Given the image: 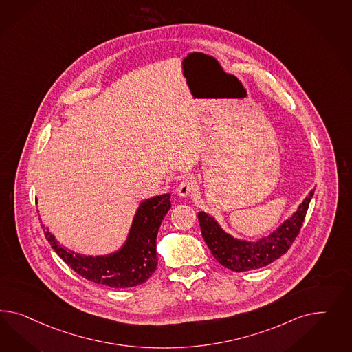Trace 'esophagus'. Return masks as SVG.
<instances>
[{
  "label": "esophagus",
  "mask_w": 352,
  "mask_h": 352,
  "mask_svg": "<svg viewBox=\"0 0 352 352\" xmlns=\"http://www.w3.org/2000/svg\"><path fill=\"white\" fill-rule=\"evenodd\" d=\"M195 190H196V182L193 181L190 177H187V178H184L181 182V184H179V187H178L177 190H178V195L181 197H186V196L190 195V192H193Z\"/></svg>",
  "instance_id": "1"
}]
</instances>
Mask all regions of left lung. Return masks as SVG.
I'll use <instances>...</instances> for the list:
<instances>
[{"mask_svg":"<svg viewBox=\"0 0 352 352\" xmlns=\"http://www.w3.org/2000/svg\"><path fill=\"white\" fill-rule=\"evenodd\" d=\"M314 190L300 205L298 210L269 237L252 242H241L224 233L214 219L199 212L201 234L212 256L232 272H248L269 265L285 255L295 242L302 227L306 212L313 197Z\"/></svg>","mask_w":352,"mask_h":352,"instance_id":"1","label":"left lung"}]
</instances>
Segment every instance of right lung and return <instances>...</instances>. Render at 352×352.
<instances>
[{
	"mask_svg": "<svg viewBox=\"0 0 352 352\" xmlns=\"http://www.w3.org/2000/svg\"><path fill=\"white\" fill-rule=\"evenodd\" d=\"M170 208L169 193L142 202L125 246L110 256L74 255L60 246L50 232H45V236L57 255L87 280L111 288L135 287L144 283L156 270V236Z\"/></svg>",
	"mask_w": 352,
	"mask_h": 352,
	"instance_id": "1",
	"label": "right lung"
}]
</instances>
